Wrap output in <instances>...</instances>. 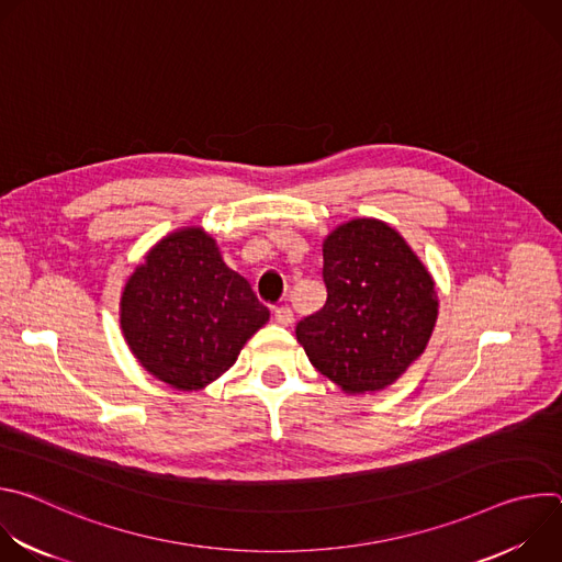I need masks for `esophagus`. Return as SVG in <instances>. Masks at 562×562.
<instances>
[{
  "label": "esophagus",
  "instance_id": "esophagus-1",
  "mask_svg": "<svg viewBox=\"0 0 562 562\" xmlns=\"http://www.w3.org/2000/svg\"><path fill=\"white\" fill-rule=\"evenodd\" d=\"M273 317H276V323H278L280 327H291V325H293V311H291L289 306L276 308V311H273Z\"/></svg>",
  "mask_w": 562,
  "mask_h": 562
}]
</instances>
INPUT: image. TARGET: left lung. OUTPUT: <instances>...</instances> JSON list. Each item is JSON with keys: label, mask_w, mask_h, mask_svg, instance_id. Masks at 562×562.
Wrapping results in <instances>:
<instances>
[{"label": "left lung", "mask_w": 562, "mask_h": 562, "mask_svg": "<svg viewBox=\"0 0 562 562\" xmlns=\"http://www.w3.org/2000/svg\"><path fill=\"white\" fill-rule=\"evenodd\" d=\"M327 304L300 319L311 364L345 393L391 386L427 349L438 319L436 282L391 224L356 217L323 239Z\"/></svg>", "instance_id": "8db88e82"}]
</instances>
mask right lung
<instances>
[{
	"instance_id": "1",
	"label": "right lung",
	"mask_w": 562,
	"mask_h": 562,
	"mask_svg": "<svg viewBox=\"0 0 562 562\" xmlns=\"http://www.w3.org/2000/svg\"><path fill=\"white\" fill-rule=\"evenodd\" d=\"M269 315L202 226L178 228L153 245L120 297L131 353L178 391H200L228 371Z\"/></svg>"
}]
</instances>
